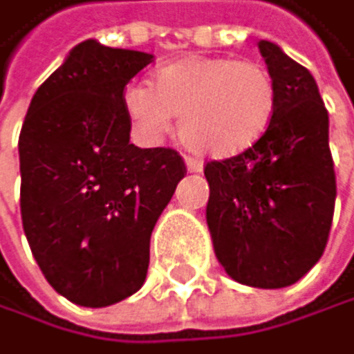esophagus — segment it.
<instances>
[{
  "instance_id": "obj_1",
  "label": "esophagus",
  "mask_w": 354,
  "mask_h": 354,
  "mask_svg": "<svg viewBox=\"0 0 354 354\" xmlns=\"http://www.w3.org/2000/svg\"><path fill=\"white\" fill-rule=\"evenodd\" d=\"M185 167L189 174H201L203 171V162L196 158H185Z\"/></svg>"
}]
</instances>
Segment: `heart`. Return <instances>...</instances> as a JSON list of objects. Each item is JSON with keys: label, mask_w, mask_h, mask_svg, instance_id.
I'll use <instances>...</instances> for the list:
<instances>
[{"label": "heart", "mask_w": 354, "mask_h": 354, "mask_svg": "<svg viewBox=\"0 0 354 354\" xmlns=\"http://www.w3.org/2000/svg\"><path fill=\"white\" fill-rule=\"evenodd\" d=\"M275 107L271 72L229 57H185L162 66L151 90L127 85L123 92V110L142 134L158 138L178 116L185 145L212 158H233L258 145Z\"/></svg>", "instance_id": "1"}]
</instances>
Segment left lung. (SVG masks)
<instances>
[{"label": "left lung", "instance_id": "obj_1", "mask_svg": "<svg viewBox=\"0 0 354 354\" xmlns=\"http://www.w3.org/2000/svg\"><path fill=\"white\" fill-rule=\"evenodd\" d=\"M258 48L277 88L275 116L255 147L207 162V227L231 280L284 288L326 249L337 187L328 112L313 74L273 41Z\"/></svg>", "mask_w": 354, "mask_h": 354}]
</instances>
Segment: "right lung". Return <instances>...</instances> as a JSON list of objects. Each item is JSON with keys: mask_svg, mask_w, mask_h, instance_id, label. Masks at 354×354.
Returning <instances> with one entry per match:
<instances>
[{"mask_svg": "<svg viewBox=\"0 0 354 354\" xmlns=\"http://www.w3.org/2000/svg\"><path fill=\"white\" fill-rule=\"evenodd\" d=\"M151 61L81 41L39 85L19 134L24 233L48 284L79 306L142 286L151 231L185 178L174 149L129 142L123 90Z\"/></svg>", "mask_w": 354, "mask_h": 354, "instance_id": "add662e5", "label": "right lung"}]
</instances>
